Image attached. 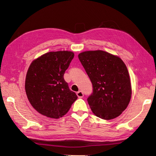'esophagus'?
<instances>
[{
	"instance_id": "1",
	"label": "esophagus",
	"mask_w": 156,
	"mask_h": 156,
	"mask_svg": "<svg viewBox=\"0 0 156 156\" xmlns=\"http://www.w3.org/2000/svg\"><path fill=\"white\" fill-rule=\"evenodd\" d=\"M77 96H78V98H83V97L84 96V94H83V92H81V91H79V92H77Z\"/></svg>"
}]
</instances>
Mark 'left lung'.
I'll return each instance as SVG.
<instances>
[{"instance_id":"left-lung-1","label":"left lung","mask_w":156,"mask_h":156,"mask_svg":"<svg viewBox=\"0 0 156 156\" xmlns=\"http://www.w3.org/2000/svg\"><path fill=\"white\" fill-rule=\"evenodd\" d=\"M78 56L92 83L93 93L87 101L94 114L103 120L120 116L132 94L124 62L119 56L101 50L84 51Z\"/></svg>"}]
</instances>
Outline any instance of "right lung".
<instances>
[{
	"label": "right lung",
	"instance_id": "1",
	"mask_svg": "<svg viewBox=\"0 0 156 156\" xmlns=\"http://www.w3.org/2000/svg\"><path fill=\"white\" fill-rule=\"evenodd\" d=\"M73 57L72 51H53L42 55L30 64L26 75L25 92L31 105L41 115L59 119L77 99L64 79Z\"/></svg>",
	"mask_w": 156,
	"mask_h": 156
}]
</instances>
